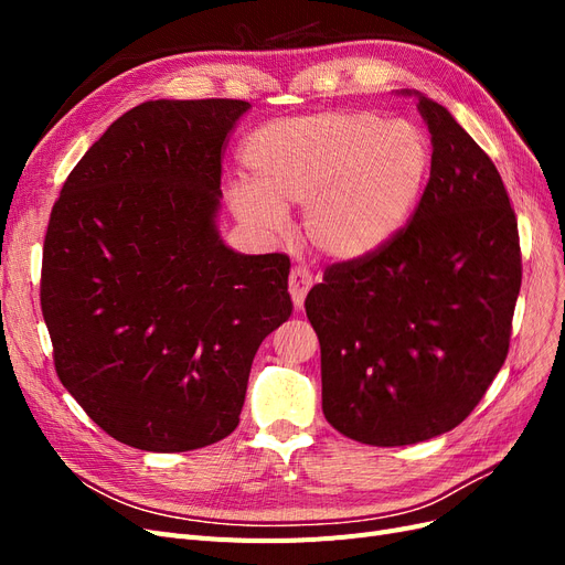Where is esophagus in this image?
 <instances>
[{"label": "esophagus", "mask_w": 565, "mask_h": 565, "mask_svg": "<svg viewBox=\"0 0 565 565\" xmlns=\"http://www.w3.org/2000/svg\"><path fill=\"white\" fill-rule=\"evenodd\" d=\"M313 285V276L306 268L301 266H295L292 270H289V282H287V289H289V297H292V303L295 309H301L303 306V299L306 295H309V289Z\"/></svg>", "instance_id": "34e87169"}]
</instances>
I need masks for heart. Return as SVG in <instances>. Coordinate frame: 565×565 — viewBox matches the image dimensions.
Instances as JSON below:
<instances>
[{
	"mask_svg": "<svg viewBox=\"0 0 565 565\" xmlns=\"http://www.w3.org/2000/svg\"><path fill=\"white\" fill-rule=\"evenodd\" d=\"M249 179L226 188L228 207L252 231L278 235L289 204H303L301 231L320 256L361 262L384 249L413 214L429 174L422 129L374 113L276 119L243 148Z\"/></svg>",
	"mask_w": 565,
	"mask_h": 565,
	"instance_id": "heart-1",
	"label": "heart"
}]
</instances>
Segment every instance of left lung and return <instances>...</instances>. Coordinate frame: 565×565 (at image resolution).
<instances>
[{
  "instance_id": "1",
  "label": "left lung",
  "mask_w": 565,
  "mask_h": 565,
  "mask_svg": "<svg viewBox=\"0 0 565 565\" xmlns=\"http://www.w3.org/2000/svg\"><path fill=\"white\" fill-rule=\"evenodd\" d=\"M398 94L417 98L434 148L415 216L377 254L324 270L303 301L320 341L324 419L380 448L469 417L504 365L521 289L500 172L448 108Z\"/></svg>"
}]
</instances>
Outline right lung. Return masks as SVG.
Instances as JSON below:
<instances>
[{
  "label": "right lung",
  "instance_id": "right-lung-1",
  "mask_svg": "<svg viewBox=\"0 0 565 565\" xmlns=\"http://www.w3.org/2000/svg\"><path fill=\"white\" fill-rule=\"evenodd\" d=\"M247 100L158 98L84 152L51 210L42 313L63 386L148 452L235 431L254 353L292 313L285 254L218 233L221 148Z\"/></svg>",
  "mask_w": 565,
  "mask_h": 565
}]
</instances>
